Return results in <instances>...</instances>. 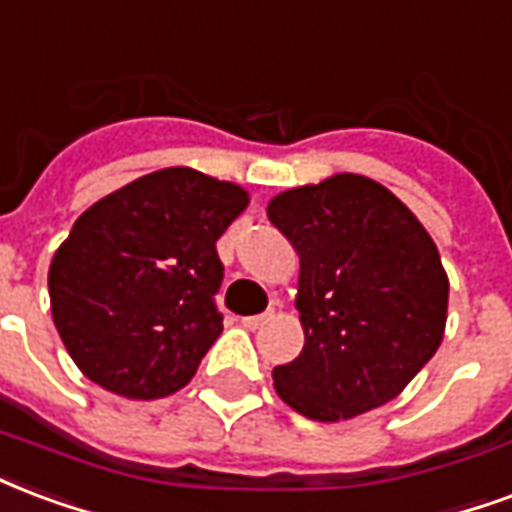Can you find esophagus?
<instances>
[{
    "mask_svg": "<svg viewBox=\"0 0 512 512\" xmlns=\"http://www.w3.org/2000/svg\"><path fill=\"white\" fill-rule=\"evenodd\" d=\"M268 320H274V312L252 314V317H244L241 323H244V328H249V331H255V328H263V325H266Z\"/></svg>",
    "mask_w": 512,
    "mask_h": 512,
    "instance_id": "obj_1",
    "label": "esophagus"
}]
</instances>
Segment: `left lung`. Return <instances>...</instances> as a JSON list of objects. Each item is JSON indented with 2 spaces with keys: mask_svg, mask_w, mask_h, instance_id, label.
I'll return each mask as SVG.
<instances>
[{
  "mask_svg": "<svg viewBox=\"0 0 512 512\" xmlns=\"http://www.w3.org/2000/svg\"><path fill=\"white\" fill-rule=\"evenodd\" d=\"M268 219L301 257L295 309L304 350L274 388L320 423L396 399L437 352L448 274L426 227L391 189L355 173L287 189Z\"/></svg>",
  "mask_w": 512,
  "mask_h": 512,
  "instance_id": "obj_1",
  "label": "left lung"
}]
</instances>
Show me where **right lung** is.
I'll use <instances>...</instances> for the list:
<instances>
[{
    "instance_id": "obj_1",
    "label": "right lung",
    "mask_w": 512,
    "mask_h": 512,
    "mask_svg": "<svg viewBox=\"0 0 512 512\" xmlns=\"http://www.w3.org/2000/svg\"><path fill=\"white\" fill-rule=\"evenodd\" d=\"M246 189L192 168L154 170L75 219L48 268L51 314L75 366L127 399L184 388L222 333L217 241Z\"/></svg>"
}]
</instances>
